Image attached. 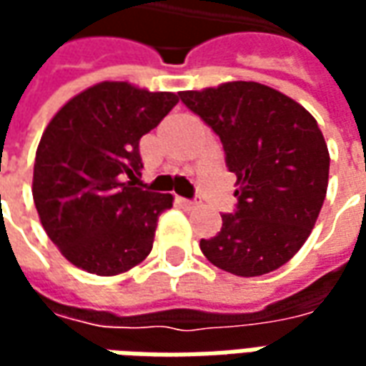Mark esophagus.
Listing matches in <instances>:
<instances>
[{"label": "esophagus", "mask_w": 366, "mask_h": 366, "mask_svg": "<svg viewBox=\"0 0 366 366\" xmlns=\"http://www.w3.org/2000/svg\"><path fill=\"white\" fill-rule=\"evenodd\" d=\"M178 204L184 207H196L199 204L198 199H188V198H178Z\"/></svg>", "instance_id": "1"}]
</instances>
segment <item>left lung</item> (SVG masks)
<instances>
[{
	"label": "left lung",
	"mask_w": 366,
	"mask_h": 366,
	"mask_svg": "<svg viewBox=\"0 0 366 366\" xmlns=\"http://www.w3.org/2000/svg\"><path fill=\"white\" fill-rule=\"evenodd\" d=\"M182 104L219 137L237 176V206L199 249L237 276L272 272L298 253L327 192L330 152L317 121L292 97L257 82L180 92Z\"/></svg>",
	"instance_id": "1"
}]
</instances>
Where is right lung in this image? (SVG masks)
Segmentation results:
<instances>
[{
	"label": "right lung",
	"mask_w": 366,
	"mask_h": 366,
	"mask_svg": "<svg viewBox=\"0 0 366 366\" xmlns=\"http://www.w3.org/2000/svg\"><path fill=\"white\" fill-rule=\"evenodd\" d=\"M176 104L170 92L102 82L72 97L44 129L33 199L49 239L78 269L113 276L151 253L172 196L135 186L139 141Z\"/></svg>",
	"instance_id": "right-lung-1"
}]
</instances>
